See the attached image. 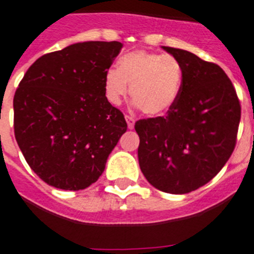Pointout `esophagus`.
Instances as JSON below:
<instances>
[{"mask_svg":"<svg viewBox=\"0 0 254 254\" xmlns=\"http://www.w3.org/2000/svg\"><path fill=\"white\" fill-rule=\"evenodd\" d=\"M125 120H127V127H129V129H133L134 123H135V120H134L133 116H130V115H125Z\"/></svg>","mask_w":254,"mask_h":254,"instance_id":"1","label":"esophagus"}]
</instances>
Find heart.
I'll list each match as a JSON object with an SVG mask.
<instances>
[{
	"instance_id": "1",
	"label": "heart",
	"mask_w": 254,
	"mask_h": 254,
	"mask_svg": "<svg viewBox=\"0 0 254 254\" xmlns=\"http://www.w3.org/2000/svg\"><path fill=\"white\" fill-rule=\"evenodd\" d=\"M183 83V67L173 55L148 51H134L121 56L118 69L105 74L106 98L119 105L127 93L147 115H162L169 111L179 97Z\"/></svg>"
}]
</instances>
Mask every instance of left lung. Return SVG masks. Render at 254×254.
Wrapping results in <instances>:
<instances>
[{
    "label": "left lung",
    "mask_w": 254,
    "mask_h": 254,
    "mask_svg": "<svg viewBox=\"0 0 254 254\" xmlns=\"http://www.w3.org/2000/svg\"><path fill=\"white\" fill-rule=\"evenodd\" d=\"M183 67L179 97L165 116L140 119L138 158L158 190L185 194L212 180L237 144L240 102L219 65L191 52L164 47Z\"/></svg>",
    "instance_id": "left-lung-1"
}]
</instances>
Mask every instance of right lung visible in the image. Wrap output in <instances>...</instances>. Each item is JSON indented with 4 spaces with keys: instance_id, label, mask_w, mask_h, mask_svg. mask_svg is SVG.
Returning a JSON list of instances; mask_svg holds the SVG:
<instances>
[{
    "instance_id": "right-lung-1",
    "label": "right lung",
    "mask_w": 254,
    "mask_h": 254,
    "mask_svg": "<svg viewBox=\"0 0 254 254\" xmlns=\"http://www.w3.org/2000/svg\"><path fill=\"white\" fill-rule=\"evenodd\" d=\"M120 42H83L41 56L14 96V131L30 169L51 187L98 180L127 121L107 101L105 74Z\"/></svg>"
}]
</instances>
